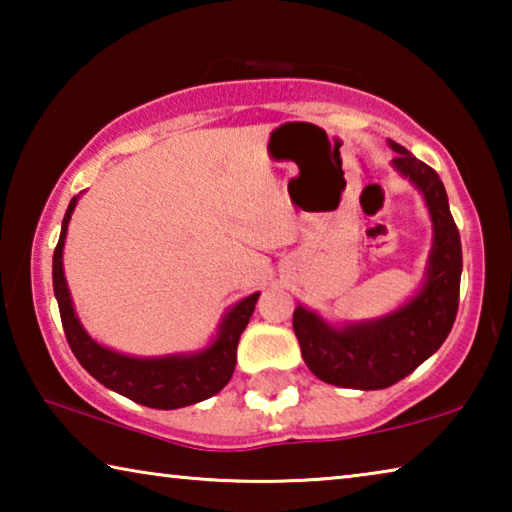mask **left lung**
<instances>
[{
    "label": "left lung",
    "instance_id": "1",
    "mask_svg": "<svg viewBox=\"0 0 512 512\" xmlns=\"http://www.w3.org/2000/svg\"><path fill=\"white\" fill-rule=\"evenodd\" d=\"M388 144L397 153L393 167L420 189L431 214L433 246L422 289L393 314L368 323L332 327L302 305L293 311V332L307 368L327 384L357 391L393 386L427 361L452 332L461 293V235L443 180L404 146Z\"/></svg>",
    "mask_w": 512,
    "mask_h": 512
}]
</instances>
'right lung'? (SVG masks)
I'll return each mask as SVG.
<instances>
[{
    "label": "right lung",
    "instance_id": "obj_1",
    "mask_svg": "<svg viewBox=\"0 0 512 512\" xmlns=\"http://www.w3.org/2000/svg\"><path fill=\"white\" fill-rule=\"evenodd\" d=\"M76 207V196L69 201V207L60 228V239L54 250V293L60 309V320L67 336L69 348L81 366L110 391L128 397L137 404L151 406V409H180L212 397L228 384L237 366V345L250 316L255 311L259 293L237 302L219 327V334L205 348L196 354H169V357H126L115 350L99 345L85 332L76 318V311L69 298L65 271H63V246L67 235V223L72 219Z\"/></svg>",
    "mask_w": 512,
    "mask_h": 512
}]
</instances>
